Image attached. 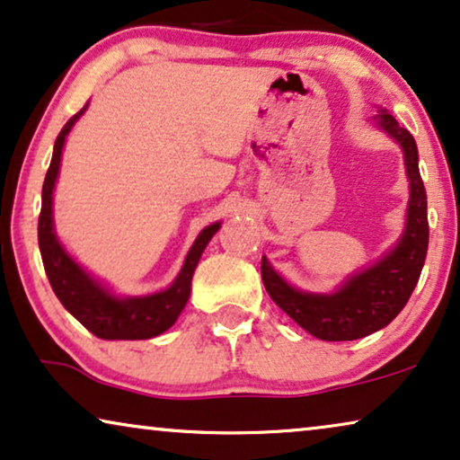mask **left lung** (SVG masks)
<instances>
[{
  "instance_id": "left-lung-1",
  "label": "left lung",
  "mask_w": 460,
  "mask_h": 460,
  "mask_svg": "<svg viewBox=\"0 0 460 460\" xmlns=\"http://www.w3.org/2000/svg\"><path fill=\"white\" fill-rule=\"evenodd\" d=\"M376 123L404 150L406 175L411 181L406 230L398 244L381 261L354 274L339 291L329 295L305 293L291 287L276 274L266 257H261L263 287L274 304L301 329L323 341H354L392 323L411 299L427 257L429 222L427 192L419 173L417 142L387 111H379Z\"/></svg>"
}]
</instances>
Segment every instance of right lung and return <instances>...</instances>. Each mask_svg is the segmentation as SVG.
Instances as JSON below:
<instances>
[{"mask_svg": "<svg viewBox=\"0 0 460 460\" xmlns=\"http://www.w3.org/2000/svg\"><path fill=\"white\" fill-rule=\"evenodd\" d=\"M85 109L87 104L77 115L68 119L65 128L60 129L54 142L52 163H49L46 181H43L41 213L40 226H37L43 268H46L48 280L54 288L56 297L60 299V304L96 337L109 339V341H115V339H129V341H134V339L156 337L165 332L169 326H173L181 310H184L186 301L190 297L194 268H197L207 243L219 230V222L207 226L197 236V241L188 251L178 279L165 291L144 295V297H117V295L109 293V288L100 285L98 280H93L77 261H73V257L58 243L52 217V194L56 178H58L62 148H65L68 131H71L75 121L84 115Z\"/></svg>", "mask_w": 460, "mask_h": 460, "instance_id": "1", "label": "right lung"}]
</instances>
